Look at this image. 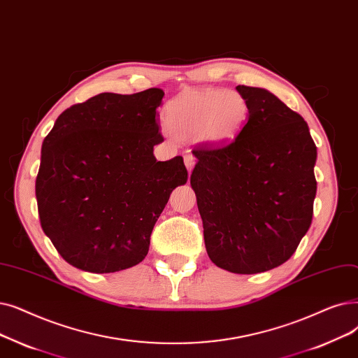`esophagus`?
<instances>
[{
    "mask_svg": "<svg viewBox=\"0 0 358 358\" xmlns=\"http://www.w3.org/2000/svg\"><path fill=\"white\" fill-rule=\"evenodd\" d=\"M184 164H185V166H187V171L190 173V171L194 166V164H196L193 155H184Z\"/></svg>",
    "mask_w": 358,
    "mask_h": 358,
    "instance_id": "1",
    "label": "esophagus"
}]
</instances>
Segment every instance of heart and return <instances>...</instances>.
Masks as SVG:
<instances>
[{
    "instance_id": "1",
    "label": "heart",
    "mask_w": 358,
    "mask_h": 358,
    "mask_svg": "<svg viewBox=\"0 0 358 358\" xmlns=\"http://www.w3.org/2000/svg\"><path fill=\"white\" fill-rule=\"evenodd\" d=\"M250 117V105L238 92L213 87L187 89L171 99L165 121L180 138L197 137L210 146L234 141Z\"/></svg>"
}]
</instances>
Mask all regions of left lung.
I'll return each mask as SVG.
<instances>
[{"label": "left lung", "instance_id": "obj_1", "mask_svg": "<svg viewBox=\"0 0 358 358\" xmlns=\"http://www.w3.org/2000/svg\"><path fill=\"white\" fill-rule=\"evenodd\" d=\"M250 105L228 145L196 149L190 176L209 259L232 273L285 263L312 224L317 149L303 117L262 87L237 86Z\"/></svg>", "mask_w": 358, "mask_h": 358}]
</instances>
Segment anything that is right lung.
Listing matches in <instances>:
<instances>
[{"instance_id":"1","label":"right lung","mask_w":358,"mask_h":358,"mask_svg":"<svg viewBox=\"0 0 358 358\" xmlns=\"http://www.w3.org/2000/svg\"><path fill=\"white\" fill-rule=\"evenodd\" d=\"M164 90L99 93L61 114L41 152L42 229L71 266L111 273L141 263L169 194L187 182L182 158L157 161Z\"/></svg>"}]
</instances>
